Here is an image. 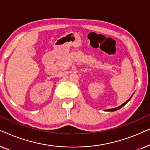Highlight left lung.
<instances>
[{
  "mask_svg": "<svg viewBox=\"0 0 150 150\" xmlns=\"http://www.w3.org/2000/svg\"><path fill=\"white\" fill-rule=\"evenodd\" d=\"M130 98H130V99H128V100H127L126 102H125L124 104H122V105H120V106H117V107H116V108H111V109H109V110H107V111H114V110H118V109H120V108H121L122 107H123V106H124V105H126V104L128 103V102L129 101V100H130Z\"/></svg>",
  "mask_w": 150,
  "mask_h": 150,
  "instance_id": "1",
  "label": "left lung"
}]
</instances>
